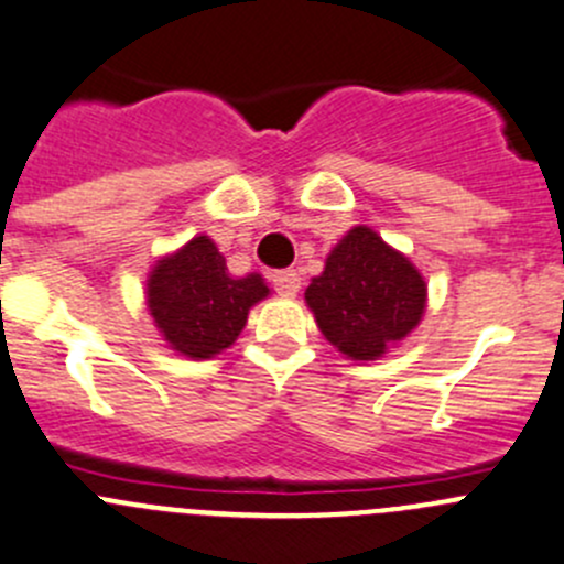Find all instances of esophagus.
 I'll list each match as a JSON object with an SVG mask.
<instances>
[{"label": "esophagus", "instance_id": "1", "mask_svg": "<svg viewBox=\"0 0 564 564\" xmlns=\"http://www.w3.org/2000/svg\"><path fill=\"white\" fill-rule=\"evenodd\" d=\"M271 280H274V288L280 290L282 295H295V293H299V288H301L299 271H290V269L288 271H276Z\"/></svg>", "mask_w": 564, "mask_h": 564}]
</instances>
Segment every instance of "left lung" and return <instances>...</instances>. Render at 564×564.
Returning <instances> with one entry per match:
<instances>
[{"label":"left lung","mask_w":564,"mask_h":564,"mask_svg":"<svg viewBox=\"0 0 564 564\" xmlns=\"http://www.w3.org/2000/svg\"><path fill=\"white\" fill-rule=\"evenodd\" d=\"M323 337L354 361L381 359L422 321L427 284L405 254L359 225L304 293Z\"/></svg>","instance_id":"obj_1"}]
</instances>
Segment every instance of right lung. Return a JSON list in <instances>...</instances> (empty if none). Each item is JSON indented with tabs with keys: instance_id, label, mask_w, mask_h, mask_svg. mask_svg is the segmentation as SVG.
<instances>
[{
	"instance_id": "right-lung-1",
	"label": "right lung",
	"mask_w": 564,
	"mask_h": 564,
	"mask_svg": "<svg viewBox=\"0 0 564 564\" xmlns=\"http://www.w3.org/2000/svg\"><path fill=\"white\" fill-rule=\"evenodd\" d=\"M269 295L260 274H227L225 254L208 236H197L166 254L148 276V310L172 350L210 359L238 339L249 310Z\"/></svg>"
}]
</instances>
